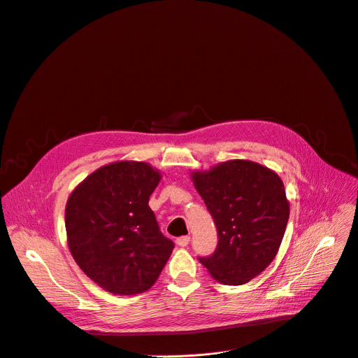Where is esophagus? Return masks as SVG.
<instances>
[{
	"instance_id": "34e87169",
	"label": "esophagus",
	"mask_w": 358,
	"mask_h": 358,
	"mask_svg": "<svg viewBox=\"0 0 358 358\" xmlns=\"http://www.w3.org/2000/svg\"><path fill=\"white\" fill-rule=\"evenodd\" d=\"M177 245L178 247H187L189 245V243H190V237L189 236H184V237H180V238H177Z\"/></svg>"
}]
</instances>
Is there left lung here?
I'll return each instance as SVG.
<instances>
[{
  "label": "left lung",
  "mask_w": 358,
  "mask_h": 358,
  "mask_svg": "<svg viewBox=\"0 0 358 358\" xmlns=\"http://www.w3.org/2000/svg\"><path fill=\"white\" fill-rule=\"evenodd\" d=\"M190 177L220 237L215 253L200 263L224 285L248 282L271 265L285 234L289 201L281 177L247 159L192 171Z\"/></svg>",
  "instance_id": "left-lung-1"
}]
</instances>
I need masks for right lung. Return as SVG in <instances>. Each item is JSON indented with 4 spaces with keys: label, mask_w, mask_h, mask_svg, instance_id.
Instances as JSON below:
<instances>
[{
    "label": "right lung",
    "mask_w": 358,
    "mask_h": 358,
    "mask_svg": "<svg viewBox=\"0 0 358 358\" xmlns=\"http://www.w3.org/2000/svg\"><path fill=\"white\" fill-rule=\"evenodd\" d=\"M162 174L143 161H117L89 174L69 196L66 231L79 268L105 291L136 295L159 278L174 243L149 197Z\"/></svg>",
    "instance_id": "1"
}]
</instances>
